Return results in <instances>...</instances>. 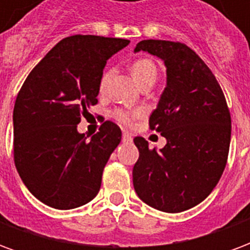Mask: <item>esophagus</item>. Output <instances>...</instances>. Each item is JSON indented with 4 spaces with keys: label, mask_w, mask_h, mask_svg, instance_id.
I'll return each mask as SVG.
<instances>
[{
    "label": "esophagus",
    "mask_w": 250,
    "mask_h": 250,
    "mask_svg": "<svg viewBox=\"0 0 250 250\" xmlns=\"http://www.w3.org/2000/svg\"><path fill=\"white\" fill-rule=\"evenodd\" d=\"M132 141V138L128 132H123V142H131Z\"/></svg>",
    "instance_id": "34e87169"
}]
</instances>
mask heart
<instances>
[{
	"label": "heart",
	"instance_id": "obj_1",
	"mask_svg": "<svg viewBox=\"0 0 250 250\" xmlns=\"http://www.w3.org/2000/svg\"><path fill=\"white\" fill-rule=\"evenodd\" d=\"M131 75L135 79V82L143 87L146 84H154V82L157 80L158 75V68L157 64L152 62L151 59H147V57H139L136 59L135 62L131 64ZM109 79V72L105 71L100 77V82H99V91L103 92L105 87H107V83ZM143 115L142 109H134V111H127V109L118 108L115 109L112 112V118L116 122H119L120 125H131L136 118H139Z\"/></svg>",
	"mask_w": 250,
	"mask_h": 250
}]
</instances>
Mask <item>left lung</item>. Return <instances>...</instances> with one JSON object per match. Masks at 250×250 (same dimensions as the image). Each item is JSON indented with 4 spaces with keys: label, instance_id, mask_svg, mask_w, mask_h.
<instances>
[{
    "label": "left lung",
    "instance_id": "1",
    "mask_svg": "<svg viewBox=\"0 0 250 250\" xmlns=\"http://www.w3.org/2000/svg\"><path fill=\"white\" fill-rule=\"evenodd\" d=\"M139 51L166 65V88L148 123L167 143L157 151L145 138L134 139L139 150L134 188L154 209L179 213L202 202L218 184L230 146V112L213 72L188 45L143 40Z\"/></svg>",
    "mask_w": 250,
    "mask_h": 250
}]
</instances>
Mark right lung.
Returning <instances> with one entry per match:
<instances>
[{
    "label": "right lung",
    "instance_id": "obj_1",
    "mask_svg": "<svg viewBox=\"0 0 250 250\" xmlns=\"http://www.w3.org/2000/svg\"><path fill=\"white\" fill-rule=\"evenodd\" d=\"M128 40L75 35L48 52L20 89L13 109L14 165L42 204L60 210L92 201L109 155L122 139L114 122L87 136L77 125L98 103L105 62Z\"/></svg>",
    "mask_w": 250,
    "mask_h": 250
}]
</instances>
